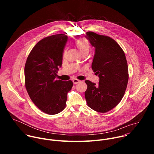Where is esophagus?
I'll list each match as a JSON object with an SVG mask.
<instances>
[{"label": "esophagus", "instance_id": "esophagus-1", "mask_svg": "<svg viewBox=\"0 0 154 154\" xmlns=\"http://www.w3.org/2000/svg\"><path fill=\"white\" fill-rule=\"evenodd\" d=\"M72 82H73V83H74V84H77V83H78L80 82V80H78V79H73Z\"/></svg>", "mask_w": 154, "mask_h": 154}]
</instances>
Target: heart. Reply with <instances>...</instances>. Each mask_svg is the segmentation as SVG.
<instances>
[{
	"label": "heart",
	"mask_w": 154,
	"mask_h": 154,
	"mask_svg": "<svg viewBox=\"0 0 154 154\" xmlns=\"http://www.w3.org/2000/svg\"><path fill=\"white\" fill-rule=\"evenodd\" d=\"M75 45L82 54H88L91 48L88 41L86 38H81L78 39L75 42Z\"/></svg>",
	"instance_id": "b5f03b06"
}]
</instances>
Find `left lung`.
<instances>
[{
    "mask_svg": "<svg viewBox=\"0 0 154 154\" xmlns=\"http://www.w3.org/2000/svg\"><path fill=\"white\" fill-rule=\"evenodd\" d=\"M85 37L95 48L91 68L99 77L98 85L85 80L86 103L93 110L106 113L122 99L128 80L125 54L112 38L88 32Z\"/></svg>",
    "mask_w": 154,
    "mask_h": 154,
    "instance_id": "obj_1",
    "label": "left lung"
}]
</instances>
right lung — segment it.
Returning a JSON list of instances; mask_svg holds the SVG:
<instances>
[{"label": "right lung", "mask_w": 154, "mask_h": 154, "mask_svg": "<svg viewBox=\"0 0 154 154\" xmlns=\"http://www.w3.org/2000/svg\"><path fill=\"white\" fill-rule=\"evenodd\" d=\"M68 36L54 35L39 41L29 54L24 68L25 85L35 105L44 113L55 115L66 105L71 80H55Z\"/></svg>", "instance_id": "1"}]
</instances>
